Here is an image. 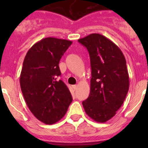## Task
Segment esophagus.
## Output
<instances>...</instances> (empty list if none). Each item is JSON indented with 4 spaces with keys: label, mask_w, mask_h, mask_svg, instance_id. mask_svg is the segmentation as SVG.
<instances>
[{
    "label": "esophagus",
    "mask_w": 148,
    "mask_h": 148,
    "mask_svg": "<svg viewBox=\"0 0 148 148\" xmlns=\"http://www.w3.org/2000/svg\"><path fill=\"white\" fill-rule=\"evenodd\" d=\"M77 87H78V86H77V85H73V88L74 89V90H76Z\"/></svg>",
    "instance_id": "esophagus-1"
}]
</instances>
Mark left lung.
<instances>
[{"mask_svg":"<svg viewBox=\"0 0 148 148\" xmlns=\"http://www.w3.org/2000/svg\"><path fill=\"white\" fill-rule=\"evenodd\" d=\"M78 41L88 50L92 70L90 95L82 104L92 119L106 122L121 108L129 90L125 56L118 46L100 34H90Z\"/></svg>","mask_w":148,"mask_h":148,"instance_id":"1","label":"left lung"}]
</instances>
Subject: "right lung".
<instances>
[{
    "label": "right lung",
    "mask_w": 148,
    "mask_h": 148,
    "mask_svg": "<svg viewBox=\"0 0 148 148\" xmlns=\"http://www.w3.org/2000/svg\"><path fill=\"white\" fill-rule=\"evenodd\" d=\"M71 40L45 38L26 55L20 75L22 93L29 110L41 122L55 124L64 116L73 98L61 75L59 61Z\"/></svg>",
    "instance_id": "add662e5"
}]
</instances>
